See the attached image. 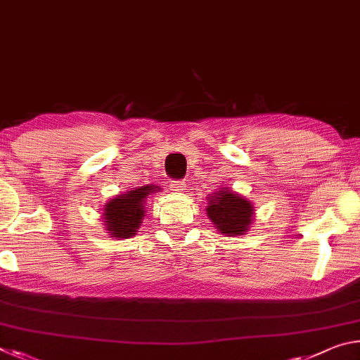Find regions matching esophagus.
Listing matches in <instances>:
<instances>
[{"instance_id": "34e87169", "label": "esophagus", "mask_w": 360, "mask_h": 360, "mask_svg": "<svg viewBox=\"0 0 360 360\" xmlns=\"http://www.w3.org/2000/svg\"><path fill=\"white\" fill-rule=\"evenodd\" d=\"M172 191L176 193H181L186 191V181L184 179H178V181H172Z\"/></svg>"}]
</instances>
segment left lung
Here are the masks:
<instances>
[{
    "label": "left lung",
    "instance_id": "1",
    "mask_svg": "<svg viewBox=\"0 0 360 360\" xmlns=\"http://www.w3.org/2000/svg\"><path fill=\"white\" fill-rule=\"evenodd\" d=\"M206 211H208L211 222L216 224V229L229 236L243 235L248 231L254 214L251 202L227 188L219 191L210 200V206Z\"/></svg>",
    "mask_w": 360,
    "mask_h": 360
}]
</instances>
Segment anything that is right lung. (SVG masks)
I'll return each instance as SVG.
<instances>
[{
    "label": "right lung",
    "mask_w": 360,
    "mask_h": 360,
    "mask_svg": "<svg viewBox=\"0 0 360 360\" xmlns=\"http://www.w3.org/2000/svg\"><path fill=\"white\" fill-rule=\"evenodd\" d=\"M154 188V186L135 188L106 203L103 216L109 233L115 238H130L136 235L135 231L144 217V200L149 193L155 192Z\"/></svg>",
    "instance_id": "1"
}]
</instances>
